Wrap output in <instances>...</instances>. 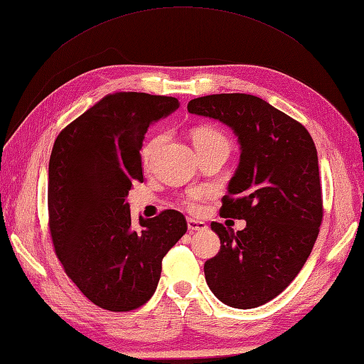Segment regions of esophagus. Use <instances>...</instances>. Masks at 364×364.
I'll use <instances>...</instances> for the list:
<instances>
[{"label":"esophagus","instance_id":"esophagus-1","mask_svg":"<svg viewBox=\"0 0 364 364\" xmlns=\"http://www.w3.org/2000/svg\"><path fill=\"white\" fill-rule=\"evenodd\" d=\"M187 226H188V231L191 234L198 232V231H205V229H207V225L204 223V221H198V220H193V218L187 220Z\"/></svg>","mask_w":364,"mask_h":364}]
</instances>
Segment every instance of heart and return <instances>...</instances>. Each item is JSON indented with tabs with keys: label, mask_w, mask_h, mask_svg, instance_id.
<instances>
[{
	"label": "heart",
	"mask_w": 364,
	"mask_h": 364,
	"mask_svg": "<svg viewBox=\"0 0 364 364\" xmlns=\"http://www.w3.org/2000/svg\"><path fill=\"white\" fill-rule=\"evenodd\" d=\"M191 139L193 144H195L196 151L201 152L205 149H212V147H218L223 146L229 149V141L228 138L223 135V133L215 130L212 127H198L191 132ZM163 143V136H155L151 141H147L143 147V152H141V157H143V163L147 166L154 159V154L157 151V147ZM199 198H201V193L196 191L185 201V207L190 212H199Z\"/></svg>",
	"instance_id": "1"
}]
</instances>
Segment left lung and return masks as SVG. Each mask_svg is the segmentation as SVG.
<instances>
[{
    "mask_svg": "<svg viewBox=\"0 0 364 364\" xmlns=\"http://www.w3.org/2000/svg\"><path fill=\"white\" fill-rule=\"evenodd\" d=\"M187 108L226 124L240 144L220 212L247 228L234 232L210 225L221 247L204 264L205 281L228 306H261L299 275L318 235L323 209L314 141L300 122L256 95H204Z\"/></svg>",
    "mask_w": 364,
    "mask_h": 364,
    "instance_id": "obj_1",
    "label": "left lung"
}]
</instances>
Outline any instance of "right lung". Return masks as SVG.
<instances>
[{
  "instance_id": "add662e5",
  "label": "right lung",
  "mask_w": 364,
  "mask_h": 364,
  "mask_svg": "<svg viewBox=\"0 0 364 364\" xmlns=\"http://www.w3.org/2000/svg\"><path fill=\"white\" fill-rule=\"evenodd\" d=\"M179 100L146 92L108 94L59 133L48 165V226L64 272L94 305L124 313L157 289L161 261L187 232L177 210L139 217L127 203L143 182L141 147L152 122Z\"/></svg>"
}]
</instances>
